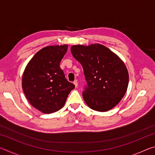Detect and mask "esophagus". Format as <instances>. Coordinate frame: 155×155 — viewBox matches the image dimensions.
<instances>
[{"instance_id":"esophagus-1","label":"esophagus","mask_w":155,"mask_h":155,"mask_svg":"<svg viewBox=\"0 0 155 155\" xmlns=\"http://www.w3.org/2000/svg\"><path fill=\"white\" fill-rule=\"evenodd\" d=\"M73 83L74 84V85H75V87H77V86H78V81H77V80H75L74 82H73Z\"/></svg>"}]
</instances>
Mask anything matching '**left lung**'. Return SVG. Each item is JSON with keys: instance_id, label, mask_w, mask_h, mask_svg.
Segmentation results:
<instances>
[{"instance_id": "8db88e82", "label": "left lung", "mask_w": 155, "mask_h": 155, "mask_svg": "<svg viewBox=\"0 0 155 155\" xmlns=\"http://www.w3.org/2000/svg\"><path fill=\"white\" fill-rule=\"evenodd\" d=\"M71 52L83 68L87 85L83 97L87 106L100 112L116 106L128 85V72L122 60L100 44L74 45Z\"/></svg>"}]
</instances>
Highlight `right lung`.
<instances>
[{
	"label": "right lung",
	"instance_id": "right-lung-1",
	"mask_svg": "<svg viewBox=\"0 0 155 155\" xmlns=\"http://www.w3.org/2000/svg\"><path fill=\"white\" fill-rule=\"evenodd\" d=\"M68 45L48 46L33 57L22 75V87L26 98L35 109L52 114L61 109L74 85L65 78L60 62Z\"/></svg>",
	"mask_w": 155,
	"mask_h": 155
}]
</instances>
